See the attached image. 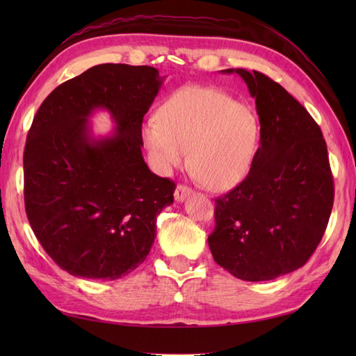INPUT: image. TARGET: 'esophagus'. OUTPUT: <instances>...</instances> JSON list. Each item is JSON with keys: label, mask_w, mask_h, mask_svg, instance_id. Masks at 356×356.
<instances>
[{"label": "esophagus", "mask_w": 356, "mask_h": 356, "mask_svg": "<svg viewBox=\"0 0 356 356\" xmlns=\"http://www.w3.org/2000/svg\"><path fill=\"white\" fill-rule=\"evenodd\" d=\"M191 193H193V190L190 186L180 184V185H177L176 191H174V199H176L177 202H184Z\"/></svg>", "instance_id": "esophagus-1"}]
</instances>
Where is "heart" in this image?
<instances>
[{"label": "heart", "instance_id": "1", "mask_svg": "<svg viewBox=\"0 0 356 356\" xmlns=\"http://www.w3.org/2000/svg\"><path fill=\"white\" fill-rule=\"evenodd\" d=\"M259 139L260 122L249 105L202 86L177 88L143 125V140L159 172L184 165L190 148L195 177L217 191L246 177Z\"/></svg>", "mask_w": 356, "mask_h": 356}]
</instances>
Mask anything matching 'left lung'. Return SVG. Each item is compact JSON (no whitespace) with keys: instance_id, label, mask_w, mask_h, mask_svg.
<instances>
[{"instance_id":"1","label":"left lung","mask_w":356,"mask_h":356,"mask_svg":"<svg viewBox=\"0 0 356 356\" xmlns=\"http://www.w3.org/2000/svg\"><path fill=\"white\" fill-rule=\"evenodd\" d=\"M246 82L260 119V147L243 182L216 199L208 245L217 264L245 282H266L306 264L334 207L326 140L293 96L260 72Z\"/></svg>"}]
</instances>
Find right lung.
<instances>
[{
  "mask_svg": "<svg viewBox=\"0 0 356 356\" xmlns=\"http://www.w3.org/2000/svg\"><path fill=\"white\" fill-rule=\"evenodd\" d=\"M162 86L148 65L101 64L45 97L24 148V203L44 251L74 277L116 280L149 254L157 214L176 184L151 172L142 122ZM111 111L115 133L95 140L88 118Z\"/></svg>",
  "mask_w": 356,
  "mask_h": 356,
  "instance_id": "right-lung-1",
  "label": "right lung"
}]
</instances>
